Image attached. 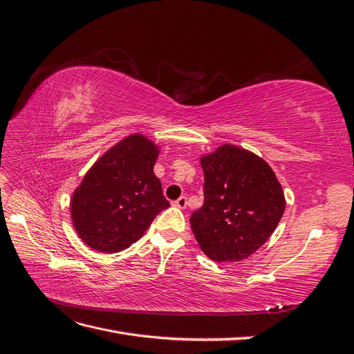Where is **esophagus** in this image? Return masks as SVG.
Wrapping results in <instances>:
<instances>
[{
    "label": "esophagus",
    "instance_id": "34e87169",
    "mask_svg": "<svg viewBox=\"0 0 354 354\" xmlns=\"http://www.w3.org/2000/svg\"><path fill=\"white\" fill-rule=\"evenodd\" d=\"M173 205L177 207V208H181V209L186 208V205H187V198H186V196H180L177 201L173 202Z\"/></svg>",
    "mask_w": 354,
    "mask_h": 354
}]
</instances>
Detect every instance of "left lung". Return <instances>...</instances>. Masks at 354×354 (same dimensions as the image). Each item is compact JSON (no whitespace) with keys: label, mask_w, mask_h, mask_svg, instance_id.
<instances>
[{"label":"left lung","mask_w":354,"mask_h":354,"mask_svg":"<svg viewBox=\"0 0 354 354\" xmlns=\"http://www.w3.org/2000/svg\"><path fill=\"white\" fill-rule=\"evenodd\" d=\"M201 165L203 205L190 216L201 250L217 263L248 259L283 216L281 183L264 159L232 145L202 156Z\"/></svg>","instance_id":"1"}]
</instances>
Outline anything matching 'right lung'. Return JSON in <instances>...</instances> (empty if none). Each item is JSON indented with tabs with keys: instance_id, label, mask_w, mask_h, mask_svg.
<instances>
[{
	"instance_id": "right-lung-1",
	"label": "right lung",
	"mask_w": 354,
	"mask_h": 354,
	"mask_svg": "<svg viewBox=\"0 0 354 354\" xmlns=\"http://www.w3.org/2000/svg\"><path fill=\"white\" fill-rule=\"evenodd\" d=\"M158 153L153 142L133 134L90 168L71 201L73 227L85 245L99 252H120L169 207L153 173Z\"/></svg>"
}]
</instances>
